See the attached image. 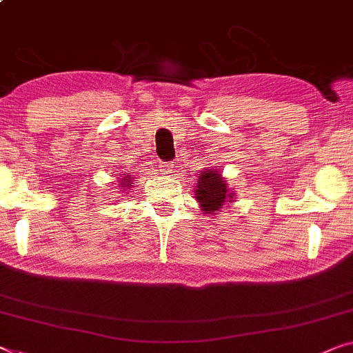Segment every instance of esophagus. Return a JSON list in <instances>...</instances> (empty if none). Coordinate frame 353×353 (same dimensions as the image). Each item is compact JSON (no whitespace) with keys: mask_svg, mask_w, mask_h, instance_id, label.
<instances>
[{"mask_svg":"<svg viewBox=\"0 0 353 353\" xmlns=\"http://www.w3.org/2000/svg\"><path fill=\"white\" fill-rule=\"evenodd\" d=\"M173 162L168 161V162H162L161 164V170L164 172V175H170V173H173Z\"/></svg>","mask_w":353,"mask_h":353,"instance_id":"1","label":"esophagus"}]
</instances>
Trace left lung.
Here are the masks:
<instances>
[{"label":"left lung","mask_w":353,"mask_h":353,"mask_svg":"<svg viewBox=\"0 0 353 353\" xmlns=\"http://www.w3.org/2000/svg\"><path fill=\"white\" fill-rule=\"evenodd\" d=\"M197 180V189H196V197L201 202L202 210L205 213L216 212L224 205L226 199L231 197L234 192H228L226 181L219 176V173L214 170H207L199 173ZM231 202V201H229Z\"/></svg>","instance_id":"left-lung-1"}]
</instances>
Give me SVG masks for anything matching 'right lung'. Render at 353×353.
Listing matches in <instances>:
<instances>
[{"mask_svg": "<svg viewBox=\"0 0 353 353\" xmlns=\"http://www.w3.org/2000/svg\"><path fill=\"white\" fill-rule=\"evenodd\" d=\"M122 181H125V186H129L130 176H129V175H127V176H125V178H124V180H122ZM122 185H124V183H122ZM125 186H122V191H124V189H125Z\"/></svg>", "mask_w": 353, "mask_h": 353, "instance_id": "right-lung-1", "label": "right lung"}]
</instances>
